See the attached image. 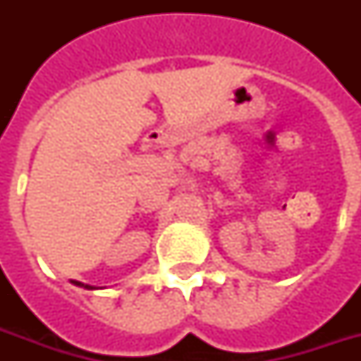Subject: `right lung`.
<instances>
[{"label":"right lung","mask_w":361,"mask_h":361,"mask_svg":"<svg viewBox=\"0 0 361 361\" xmlns=\"http://www.w3.org/2000/svg\"><path fill=\"white\" fill-rule=\"evenodd\" d=\"M73 283H75V285H78V286H84V288H93V286H90V285H82V283H78V281H73Z\"/></svg>","instance_id":"right-lung-1"}]
</instances>
